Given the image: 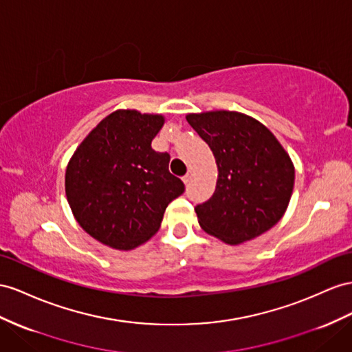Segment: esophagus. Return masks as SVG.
I'll use <instances>...</instances> for the list:
<instances>
[{"label":"esophagus","mask_w":352,"mask_h":352,"mask_svg":"<svg viewBox=\"0 0 352 352\" xmlns=\"http://www.w3.org/2000/svg\"><path fill=\"white\" fill-rule=\"evenodd\" d=\"M192 177H193V170H192V169H188V170H187V174L183 177V182H184L186 184H188V183H190Z\"/></svg>","instance_id":"esophagus-1"}]
</instances>
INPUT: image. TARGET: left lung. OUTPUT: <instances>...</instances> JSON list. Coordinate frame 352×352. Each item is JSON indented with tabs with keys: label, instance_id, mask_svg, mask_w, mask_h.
Wrapping results in <instances>:
<instances>
[{
	"label": "left lung",
	"instance_id": "obj_1",
	"mask_svg": "<svg viewBox=\"0 0 352 352\" xmlns=\"http://www.w3.org/2000/svg\"><path fill=\"white\" fill-rule=\"evenodd\" d=\"M187 122L219 168L214 195L195 206L201 228L236 245L275 226L290 202L294 168L274 133L235 111L188 114Z\"/></svg>",
	"mask_w": 352,
	"mask_h": 352
}]
</instances>
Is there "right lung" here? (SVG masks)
<instances>
[{
  "mask_svg": "<svg viewBox=\"0 0 352 352\" xmlns=\"http://www.w3.org/2000/svg\"><path fill=\"white\" fill-rule=\"evenodd\" d=\"M164 117L119 110L80 144L65 174L67 199L90 236L131 250L159 230L166 206L184 192L169 153L151 148Z\"/></svg>",
  "mask_w": 352,
  "mask_h": 352,
  "instance_id": "add662e5",
  "label": "right lung"
}]
</instances>
